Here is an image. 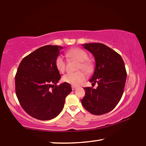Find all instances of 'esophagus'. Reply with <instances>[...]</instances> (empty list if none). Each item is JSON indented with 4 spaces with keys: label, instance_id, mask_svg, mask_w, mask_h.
Segmentation results:
<instances>
[{
    "label": "esophagus",
    "instance_id": "34e87169",
    "mask_svg": "<svg viewBox=\"0 0 146 146\" xmlns=\"http://www.w3.org/2000/svg\"><path fill=\"white\" fill-rule=\"evenodd\" d=\"M71 88H72L73 90H75L76 88H77V87H76V86H71Z\"/></svg>",
    "mask_w": 146,
    "mask_h": 146
}]
</instances>
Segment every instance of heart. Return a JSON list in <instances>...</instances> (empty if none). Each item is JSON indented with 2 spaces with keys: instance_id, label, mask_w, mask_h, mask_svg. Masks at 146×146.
I'll return each mask as SVG.
<instances>
[{
  "instance_id": "heart-1",
  "label": "heart",
  "mask_w": 146,
  "mask_h": 146,
  "mask_svg": "<svg viewBox=\"0 0 146 146\" xmlns=\"http://www.w3.org/2000/svg\"><path fill=\"white\" fill-rule=\"evenodd\" d=\"M66 55L69 58L80 62L78 66V70H83L88 73H90L93 71L94 66L92 62L88 59L87 53L82 49L79 48L71 49L66 53ZM55 66L60 73H64L65 71L66 62L62 56H58L56 57ZM85 72L78 71L75 73H68L63 76V81L74 86H79L87 78V74Z\"/></svg>"
}]
</instances>
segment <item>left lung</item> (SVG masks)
<instances>
[{
    "instance_id": "1",
    "label": "left lung",
    "mask_w": 146,
    "mask_h": 146,
    "mask_svg": "<svg viewBox=\"0 0 146 146\" xmlns=\"http://www.w3.org/2000/svg\"><path fill=\"white\" fill-rule=\"evenodd\" d=\"M93 54L95 69L90 80L97 89L84 88L86 94L81 102L86 110L95 115L111 111L119 102L123 93L127 73L122 58L118 53L101 43L82 44Z\"/></svg>"
}]
</instances>
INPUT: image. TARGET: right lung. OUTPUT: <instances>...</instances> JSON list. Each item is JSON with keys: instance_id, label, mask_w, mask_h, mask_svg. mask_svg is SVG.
I'll return each mask as SVG.
<instances>
[{"instance_id": "right-lung-1", "label": "right lung", "mask_w": 146, "mask_h": 146, "mask_svg": "<svg viewBox=\"0 0 146 146\" xmlns=\"http://www.w3.org/2000/svg\"><path fill=\"white\" fill-rule=\"evenodd\" d=\"M62 47L47 45L24 57L15 75V92L20 104L32 117L53 119L64 106L71 92L70 84L56 85L61 78L55 60Z\"/></svg>"}]
</instances>
